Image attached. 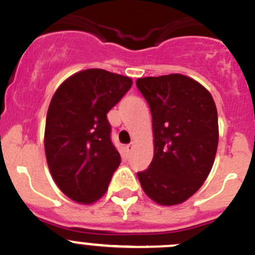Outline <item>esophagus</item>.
Instances as JSON below:
<instances>
[{
    "label": "esophagus",
    "mask_w": 255,
    "mask_h": 255,
    "mask_svg": "<svg viewBox=\"0 0 255 255\" xmlns=\"http://www.w3.org/2000/svg\"><path fill=\"white\" fill-rule=\"evenodd\" d=\"M132 146H134V144H132V143L128 144V145H126V150H128V151H131Z\"/></svg>",
    "instance_id": "esophagus-1"
}]
</instances>
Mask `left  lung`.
<instances>
[{"instance_id":"left-lung-1","label":"left lung","mask_w":255,"mask_h":255,"mask_svg":"<svg viewBox=\"0 0 255 255\" xmlns=\"http://www.w3.org/2000/svg\"><path fill=\"white\" fill-rule=\"evenodd\" d=\"M136 87L150 107L154 132L153 160L137 178L156 204L178 205L197 192L214 164L216 105L204 86L182 74L139 78Z\"/></svg>"}]
</instances>
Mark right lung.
Returning <instances> with one entry per match:
<instances>
[{
	"instance_id": "obj_1",
	"label": "right lung",
	"mask_w": 255,
	"mask_h": 255,
	"mask_svg": "<svg viewBox=\"0 0 255 255\" xmlns=\"http://www.w3.org/2000/svg\"><path fill=\"white\" fill-rule=\"evenodd\" d=\"M129 77L87 69L64 81L46 114V162L57 186L79 204L105 195L121 156L107 112L131 88Z\"/></svg>"
}]
</instances>
